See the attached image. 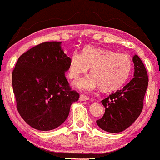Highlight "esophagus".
Returning <instances> with one entry per match:
<instances>
[{"label": "esophagus", "instance_id": "esophagus-1", "mask_svg": "<svg viewBox=\"0 0 160 160\" xmlns=\"http://www.w3.org/2000/svg\"><path fill=\"white\" fill-rule=\"evenodd\" d=\"M89 99V97H87V95H81L80 97H79V100L80 101H86Z\"/></svg>", "mask_w": 160, "mask_h": 160}]
</instances>
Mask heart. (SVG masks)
<instances>
[{
    "instance_id": "heart-1",
    "label": "heart",
    "mask_w": 160,
    "mask_h": 160,
    "mask_svg": "<svg viewBox=\"0 0 160 160\" xmlns=\"http://www.w3.org/2000/svg\"><path fill=\"white\" fill-rule=\"evenodd\" d=\"M91 67V74L75 83L81 91H94L101 87L103 91H113L125 82L132 69V60L126 53L92 46L84 48L82 53L74 51L70 56L68 75L78 79Z\"/></svg>"
}]
</instances>
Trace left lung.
I'll list each match as a JSON object with an SVG mask.
<instances>
[{
	"label": "left lung",
	"mask_w": 160,
	"mask_h": 160,
	"mask_svg": "<svg viewBox=\"0 0 160 160\" xmlns=\"http://www.w3.org/2000/svg\"><path fill=\"white\" fill-rule=\"evenodd\" d=\"M133 61L134 73L130 82L101 101L105 112L96 123L100 129L108 133H120L129 128L138 119L143 108L148 76L138 56L135 55Z\"/></svg>",
	"instance_id": "obj_1"
}]
</instances>
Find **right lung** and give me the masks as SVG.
<instances>
[{"label": "right lung", "mask_w": 160, "mask_h": 160, "mask_svg": "<svg viewBox=\"0 0 160 160\" xmlns=\"http://www.w3.org/2000/svg\"><path fill=\"white\" fill-rule=\"evenodd\" d=\"M69 58L61 42L36 45L18 60L12 73L17 108L24 121L38 130L62 125L79 94L71 91L65 74Z\"/></svg>", "instance_id": "1"}]
</instances>
